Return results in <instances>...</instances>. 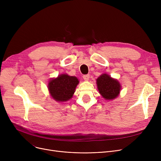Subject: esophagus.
Returning <instances> with one entry per match:
<instances>
[{
  "instance_id": "1",
  "label": "esophagus",
  "mask_w": 161,
  "mask_h": 161,
  "mask_svg": "<svg viewBox=\"0 0 161 161\" xmlns=\"http://www.w3.org/2000/svg\"><path fill=\"white\" fill-rule=\"evenodd\" d=\"M90 78V75L89 74H86V75H83V78L84 80L86 81H88L89 80Z\"/></svg>"
}]
</instances>
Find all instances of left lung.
<instances>
[{"instance_id": "1", "label": "left lung", "mask_w": 161, "mask_h": 161, "mask_svg": "<svg viewBox=\"0 0 161 161\" xmlns=\"http://www.w3.org/2000/svg\"><path fill=\"white\" fill-rule=\"evenodd\" d=\"M98 89L105 99L113 100L119 94L120 83L108 74L101 75L97 80Z\"/></svg>"}]
</instances>
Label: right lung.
<instances>
[{
	"mask_svg": "<svg viewBox=\"0 0 161 161\" xmlns=\"http://www.w3.org/2000/svg\"><path fill=\"white\" fill-rule=\"evenodd\" d=\"M78 83L77 78L62 74L49 81L48 89L53 98L58 102H64L72 97Z\"/></svg>",
	"mask_w": 161,
	"mask_h": 161,
	"instance_id": "obj_1",
	"label": "right lung"
}]
</instances>
